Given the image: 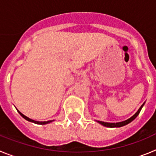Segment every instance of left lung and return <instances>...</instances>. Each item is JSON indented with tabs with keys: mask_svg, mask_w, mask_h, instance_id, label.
Returning a JSON list of instances; mask_svg holds the SVG:
<instances>
[{
	"mask_svg": "<svg viewBox=\"0 0 156 156\" xmlns=\"http://www.w3.org/2000/svg\"><path fill=\"white\" fill-rule=\"evenodd\" d=\"M144 102L143 103L142 105H141V107L139 108V109L137 110V113H136L134 116H132L131 117H130V118L127 119V120H124V121L119 122V123H107V122H102V121H99V120H97V122L98 123H100V124H102V125L105 126V127H123V126H125V125H127V124H128L129 123H130L131 121H133V120H134V119L137 117V115L139 114L140 111H141V108H142L143 106H144Z\"/></svg>",
	"mask_w": 156,
	"mask_h": 156,
	"instance_id": "obj_1",
	"label": "left lung"
}]
</instances>
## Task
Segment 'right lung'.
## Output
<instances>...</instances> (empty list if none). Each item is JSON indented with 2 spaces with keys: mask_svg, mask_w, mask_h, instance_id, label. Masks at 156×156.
Instances as JSON below:
<instances>
[{
  "mask_svg": "<svg viewBox=\"0 0 156 156\" xmlns=\"http://www.w3.org/2000/svg\"><path fill=\"white\" fill-rule=\"evenodd\" d=\"M18 112H19V114H20L21 116H22V117H23V118L26 119V120H28V121H30V122H33V123H37V124H42V125H43V124H47V123H51L52 121H54V120H48V121H41V122H40V121H35V120H32V119L29 118V117H27V116H25V115H24V114H22V113H21V112H19V110H18Z\"/></svg>",
  "mask_w": 156,
  "mask_h": 156,
  "instance_id": "add662e5",
  "label": "right lung"
}]
</instances>
